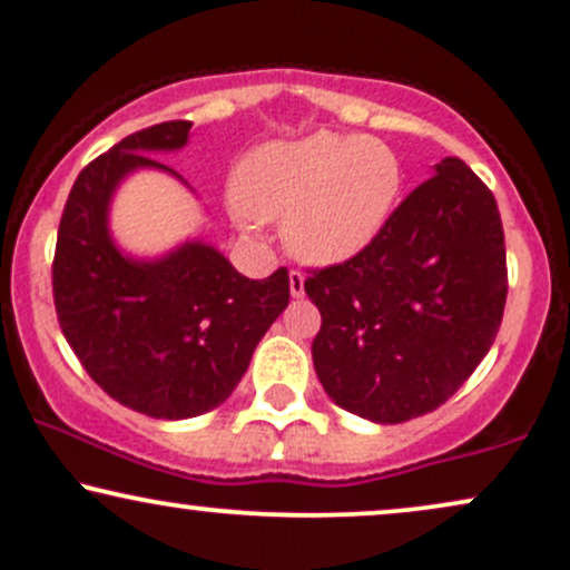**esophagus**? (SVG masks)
<instances>
[{"mask_svg": "<svg viewBox=\"0 0 570 570\" xmlns=\"http://www.w3.org/2000/svg\"><path fill=\"white\" fill-rule=\"evenodd\" d=\"M304 283H306L304 274H301L298 269H291V296H293V298H301V296H304V293H306Z\"/></svg>", "mask_w": 570, "mask_h": 570, "instance_id": "obj_1", "label": "esophagus"}]
</instances>
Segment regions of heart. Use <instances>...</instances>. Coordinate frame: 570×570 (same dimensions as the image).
Masks as SVG:
<instances>
[{
  "instance_id": "obj_1",
  "label": "heart",
  "mask_w": 570,
  "mask_h": 570,
  "mask_svg": "<svg viewBox=\"0 0 570 570\" xmlns=\"http://www.w3.org/2000/svg\"><path fill=\"white\" fill-rule=\"evenodd\" d=\"M402 189V168L370 137L314 135L253 150L235 174V200L262 222H285V243L312 264L367 248Z\"/></svg>"
}]
</instances>
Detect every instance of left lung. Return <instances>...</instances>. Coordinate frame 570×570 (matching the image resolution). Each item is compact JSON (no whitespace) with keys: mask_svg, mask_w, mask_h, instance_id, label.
<instances>
[{"mask_svg":"<svg viewBox=\"0 0 570 570\" xmlns=\"http://www.w3.org/2000/svg\"><path fill=\"white\" fill-rule=\"evenodd\" d=\"M304 287L322 314L314 370L335 404L383 425L439 410L502 325L508 262L494 195L444 158L367 248L312 269Z\"/></svg>","mask_w":570,"mask_h":570,"instance_id":"left-lung-1","label":"left lung"}]
</instances>
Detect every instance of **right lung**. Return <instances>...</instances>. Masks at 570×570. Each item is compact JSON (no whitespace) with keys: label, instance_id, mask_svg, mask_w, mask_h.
<instances>
[{"label":"right lung","instance_id":"add662e5","mask_svg":"<svg viewBox=\"0 0 570 570\" xmlns=\"http://www.w3.org/2000/svg\"><path fill=\"white\" fill-rule=\"evenodd\" d=\"M189 126L156 124L91 160L70 187L52 262L55 312L83 370L118 404L158 420L219 406L291 301L285 266L248 279L200 240L156 262L116 248L108 208L118 181L137 168L177 177L153 153L185 147Z\"/></svg>","mask_w":570,"mask_h":570}]
</instances>
